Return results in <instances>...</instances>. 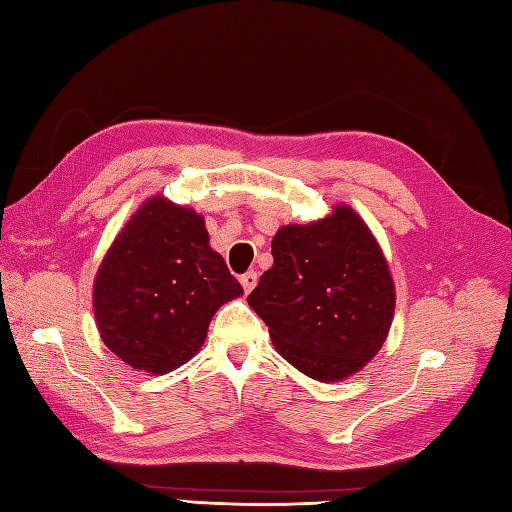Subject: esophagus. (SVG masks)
<instances>
[{"mask_svg": "<svg viewBox=\"0 0 512 512\" xmlns=\"http://www.w3.org/2000/svg\"><path fill=\"white\" fill-rule=\"evenodd\" d=\"M257 277L259 275L255 273V270H248V273H244L242 277H239V281H242V286H244L246 292H250V290L257 286Z\"/></svg>", "mask_w": 512, "mask_h": 512, "instance_id": "obj_1", "label": "esophagus"}]
</instances>
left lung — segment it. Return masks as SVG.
I'll use <instances>...</instances> for the list:
<instances>
[{
    "label": "left lung",
    "mask_w": 512,
    "mask_h": 512,
    "mask_svg": "<svg viewBox=\"0 0 512 512\" xmlns=\"http://www.w3.org/2000/svg\"><path fill=\"white\" fill-rule=\"evenodd\" d=\"M275 264L248 295L277 352L314 380H343L372 361L396 292L380 246L350 206L273 237Z\"/></svg>",
    "instance_id": "obj_1"
}]
</instances>
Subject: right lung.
Wrapping results in <instances>:
<instances>
[{
  "label": "right lung",
  "mask_w": 512,
  "mask_h": 512,
  "mask_svg": "<svg viewBox=\"0 0 512 512\" xmlns=\"http://www.w3.org/2000/svg\"><path fill=\"white\" fill-rule=\"evenodd\" d=\"M242 292L209 246L202 215L151 198L107 250L94 314L103 343L123 363L167 374L200 350L217 308Z\"/></svg>",
  "instance_id": "add662e5"
}]
</instances>
